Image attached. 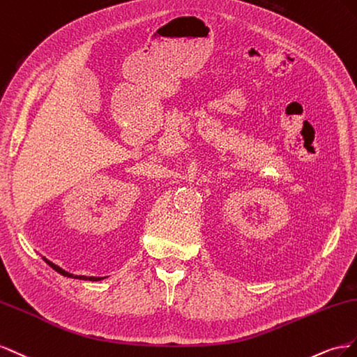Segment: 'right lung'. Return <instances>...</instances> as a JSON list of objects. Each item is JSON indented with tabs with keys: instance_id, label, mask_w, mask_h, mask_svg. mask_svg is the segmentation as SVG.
<instances>
[{
	"instance_id": "add662e5",
	"label": "right lung",
	"mask_w": 357,
	"mask_h": 357,
	"mask_svg": "<svg viewBox=\"0 0 357 357\" xmlns=\"http://www.w3.org/2000/svg\"><path fill=\"white\" fill-rule=\"evenodd\" d=\"M43 260L49 264L50 268L52 269H55L58 273H61V275H64V277H68V278H77V280H88V281H100V280H103V278H106V277H85V275H73V273H70V272H67V271H64L63 268H59L58 264H55V263H52L50 260H47L46 257H43Z\"/></svg>"
}]
</instances>
